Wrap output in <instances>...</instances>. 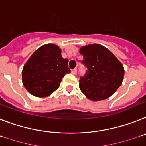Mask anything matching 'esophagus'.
<instances>
[{"mask_svg": "<svg viewBox=\"0 0 146 146\" xmlns=\"http://www.w3.org/2000/svg\"><path fill=\"white\" fill-rule=\"evenodd\" d=\"M71 73H73V75H76V73H77V70H76V68H75V69L72 70H71Z\"/></svg>", "mask_w": 146, "mask_h": 146, "instance_id": "esophagus-1", "label": "esophagus"}]
</instances>
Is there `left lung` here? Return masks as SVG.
Returning a JSON list of instances; mask_svg holds the SVG:
<instances>
[{
	"label": "left lung",
	"mask_w": 146,
	"mask_h": 146,
	"mask_svg": "<svg viewBox=\"0 0 146 146\" xmlns=\"http://www.w3.org/2000/svg\"><path fill=\"white\" fill-rule=\"evenodd\" d=\"M82 63L88 67L85 75L80 77L79 88L92 101L108 99L122 84L124 67L116 56L106 47L94 44L82 46Z\"/></svg>",
	"instance_id": "8db88e82"
}]
</instances>
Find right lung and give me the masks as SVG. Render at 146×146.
I'll return each mask as SVG.
<instances>
[{
    "instance_id": "1",
    "label": "right lung",
    "mask_w": 146,
    "mask_h": 146,
    "mask_svg": "<svg viewBox=\"0 0 146 146\" xmlns=\"http://www.w3.org/2000/svg\"><path fill=\"white\" fill-rule=\"evenodd\" d=\"M58 46L48 44L38 49L24 64L22 82L35 96L46 97L58 88L62 78L70 73L68 59L62 58Z\"/></svg>"
}]
</instances>
